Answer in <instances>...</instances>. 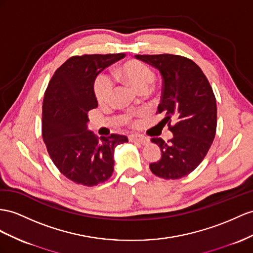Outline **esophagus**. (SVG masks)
<instances>
[{"mask_svg":"<svg viewBox=\"0 0 253 253\" xmlns=\"http://www.w3.org/2000/svg\"><path fill=\"white\" fill-rule=\"evenodd\" d=\"M129 141L130 142H137V143H141V144H147L150 140L148 138L144 137V135H140V134H131L129 135Z\"/></svg>","mask_w":253,"mask_h":253,"instance_id":"obj_1","label":"esophagus"}]
</instances>
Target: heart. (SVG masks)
Returning <instances> with one entry per match:
<instances>
[{
    "instance_id": "b5f03b06",
    "label": "heart",
    "mask_w": 253,
    "mask_h": 253,
    "mask_svg": "<svg viewBox=\"0 0 253 253\" xmlns=\"http://www.w3.org/2000/svg\"><path fill=\"white\" fill-rule=\"evenodd\" d=\"M115 75L120 79L128 84L138 92L142 93L148 90L154 82L155 76L153 70L146 64L140 61L131 60L123 64L120 68L115 70ZM114 84L109 77L99 75L94 83V93L96 99L99 103H107L113 94ZM126 121H131V115L125 116Z\"/></svg>"
}]
</instances>
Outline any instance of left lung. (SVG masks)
I'll list each match as a JSON object with an SVG mask.
<instances>
[{
	"label": "left lung",
	"instance_id": "8db88e82",
	"mask_svg": "<svg viewBox=\"0 0 253 253\" xmlns=\"http://www.w3.org/2000/svg\"><path fill=\"white\" fill-rule=\"evenodd\" d=\"M134 57L160 73L163 93L157 112L165 115L161 122L169 125L173 133L168 142L161 138L151 139L159 146L161 158L151 164L150 169L161 178H182L202 163L215 138V95L203 71L187 57L174 54ZM171 121L174 123L173 126Z\"/></svg>",
	"mask_w": 253,
	"mask_h": 253
}]
</instances>
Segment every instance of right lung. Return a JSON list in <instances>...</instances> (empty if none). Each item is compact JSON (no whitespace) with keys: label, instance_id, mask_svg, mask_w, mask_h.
Masks as SVG:
<instances>
[{"label":"right lung","instance_id":"add662e5","mask_svg":"<svg viewBox=\"0 0 253 253\" xmlns=\"http://www.w3.org/2000/svg\"><path fill=\"white\" fill-rule=\"evenodd\" d=\"M124 53L73 56L56 69L42 102V139L53 164L76 184L96 186L111 177L114 148L128 142L111 134L101 141L87 129L89 110L98 107L96 77Z\"/></svg>","mask_w":253,"mask_h":253}]
</instances>
